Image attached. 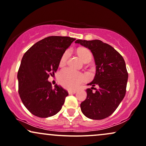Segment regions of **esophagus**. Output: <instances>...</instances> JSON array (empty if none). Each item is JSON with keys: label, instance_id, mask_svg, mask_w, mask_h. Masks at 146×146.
<instances>
[{"label": "esophagus", "instance_id": "34e87169", "mask_svg": "<svg viewBox=\"0 0 146 146\" xmlns=\"http://www.w3.org/2000/svg\"><path fill=\"white\" fill-rule=\"evenodd\" d=\"M76 90H69L68 91V93L70 94H74V93H76Z\"/></svg>", "mask_w": 146, "mask_h": 146}]
</instances>
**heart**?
I'll return each instance as SVG.
<instances>
[{"label":"heart","mask_w":146,"mask_h":146,"mask_svg":"<svg viewBox=\"0 0 146 146\" xmlns=\"http://www.w3.org/2000/svg\"><path fill=\"white\" fill-rule=\"evenodd\" d=\"M78 54L84 62H90L92 58L91 52L87 48H81L78 50ZM70 51L67 50L63 54L59 60V65L63 66L66 64ZM58 81L65 88L74 90L77 88L86 79V76L80 72L74 70L71 68H64L60 72L58 76Z\"/></svg>","instance_id":"b5f03b06"}]
</instances>
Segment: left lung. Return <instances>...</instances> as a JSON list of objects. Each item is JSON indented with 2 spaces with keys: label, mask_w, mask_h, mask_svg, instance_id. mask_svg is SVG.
<instances>
[{
  "label": "left lung",
  "mask_w": 146,
  "mask_h": 146,
  "mask_svg": "<svg viewBox=\"0 0 146 146\" xmlns=\"http://www.w3.org/2000/svg\"><path fill=\"white\" fill-rule=\"evenodd\" d=\"M91 50L96 63L94 78L86 90V99L81 104L83 114L89 119L101 120L110 116L124 98L128 73L123 58L114 47L100 40H77ZM98 84L99 89L94 87ZM96 90L92 92V90Z\"/></svg>",
  "instance_id": "8db88e82"
}]
</instances>
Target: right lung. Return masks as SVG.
<instances>
[{"instance_id": "obj_1", "label": "right lung", "mask_w": 146, "mask_h": 146, "mask_svg": "<svg viewBox=\"0 0 146 146\" xmlns=\"http://www.w3.org/2000/svg\"><path fill=\"white\" fill-rule=\"evenodd\" d=\"M76 40L68 36H48L36 42L25 53L18 71L19 94L23 104L38 117L55 115L64 104L68 91L47 81L54 74L59 60Z\"/></svg>"}]
</instances>
